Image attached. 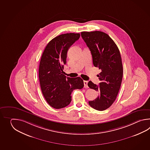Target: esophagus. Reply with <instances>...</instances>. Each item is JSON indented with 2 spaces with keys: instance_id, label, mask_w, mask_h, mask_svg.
<instances>
[{
  "instance_id": "34e87169",
  "label": "esophagus",
  "mask_w": 150,
  "mask_h": 150,
  "mask_svg": "<svg viewBox=\"0 0 150 150\" xmlns=\"http://www.w3.org/2000/svg\"><path fill=\"white\" fill-rule=\"evenodd\" d=\"M83 83H84V86H85V87H88V85H87L88 81H85V80H84V81H83Z\"/></svg>"
}]
</instances>
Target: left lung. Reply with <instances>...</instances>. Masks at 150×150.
<instances>
[{"mask_svg": "<svg viewBox=\"0 0 150 150\" xmlns=\"http://www.w3.org/2000/svg\"><path fill=\"white\" fill-rule=\"evenodd\" d=\"M81 35L89 48L93 63L101 72L97 75L100 80L99 86L89 81L90 88L99 92L98 97L88 102L97 110L103 111L115 101L121 85L123 65L117 46L110 37L100 31L83 32Z\"/></svg>", "mask_w": 150, "mask_h": 150, "instance_id": "1", "label": "left lung"}]
</instances>
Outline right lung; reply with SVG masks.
<instances>
[{"instance_id":"add662e5","label":"right lung","mask_w":150,"mask_h":150,"mask_svg":"<svg viewBox=\"0 0 150 150\" xmlns=\"http://www.w3.org/2000/svg\"><path fill=\"white\" fill-rule=\"evenodd\" d=\"M79 33H67L56 36L48 43L42 55L38 76L42 92L48 104L55 109L64 108L71 101L74 89H81L80 77H66L64 65L69 49L79 38Z\"/></svg>"}]
</instances>
